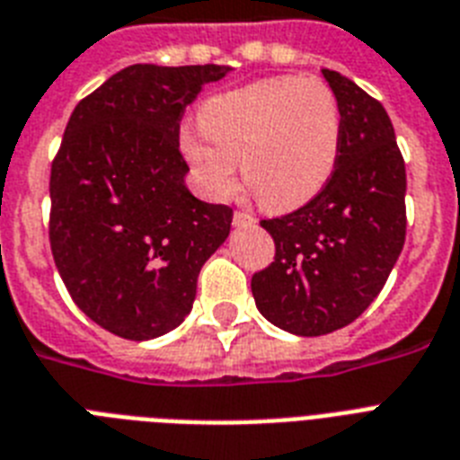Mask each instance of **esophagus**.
Segmentation results:
<instances>
[{
	"mask_svg": "<svg viewBox=\"0 0 460 460\" xmlns=\"http://www.w3.org/2000/svg\"><path fill=\"white\" fill-rule=\"evenodd\" d=\"M251 224H255V217L248 215V212H241V209L234 212V226L241 229V226H251Z\"/></svg>",
	"mask_w": 460,
	"mask_h": 460,
	"instance_id": "1",
	"label": "esophagus"
}]
</instances>
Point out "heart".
Wrapping results in <instances>:
<instances>
[{"instance_id": "heart-1", "label": "heart", "mask_w": 460, "mask_h": 460, "mask_svg": "<svg viewBox=\"0 0 460 460\" xmlns=\"http://www.w3.org/2000/svg\"><path fill=\"white\" fill-rule=\"evenodd\" d=\"M200 131L181 133L190 166L215 198L236 190V162L262 208L287 212L327 186L341 150V104L313 75H274L212 95L198 110Z\"/></svg>"}]
</instances>
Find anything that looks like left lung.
<instances>
[{
	"instance_id": "1",
	"label": "left lung",
	"mask_w": 460,
	"mask_h": 460,
	"mask_svg": "<svg viewBox=\"0 0 460 460\" xmlns=\"http://www.w3.org/2000/svg\"><path fill=\"white\" fill-rule=\"evenodd\" d=\"M341 104L343 138L327 186L296 212L262 219L274 262L252 274L255 305L298 336H322L365 313L406 241V164L385 107L322 68Z\"/></svg>"
}]
</instances>
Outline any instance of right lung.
<instances>
[{"label":"right lung","mask_w":460,"mask_h":460,"mask_svg":"<svg viewBox=\"0 0 460 460\" xmlns=\"http://www.w3.org/2000/svg\"><path fill=\"white\" fill-rule=\"evenodd\" d=\"M229 66L121 68L75 104L49 176V245L74 303L147 341L186 320L234 209L186 188L181 117Z\"/></svg>","instance_id":"add662e5"}]
</instances>
